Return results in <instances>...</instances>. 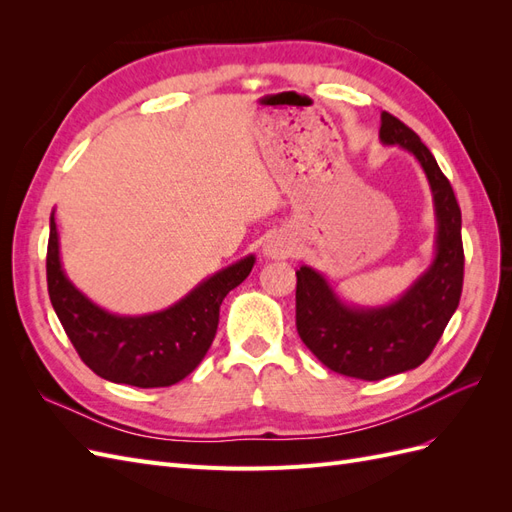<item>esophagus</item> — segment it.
<instances>
[{"label": "esophagus", "instance_id": "obj_1", "mask_svg": "<svg viewBox=\"0 0 512 512\" xmlns=\"http://www.w3.org/2000/svg\"><path fill=\"white\" fill-rule=\"evenodd\" d=\"M262 252H265L269 258H286L290 254V243L282 241L280 237H273V239H267Z\"/></svg>", "mask_w": 512, "mask_h": 512}]
</instances>
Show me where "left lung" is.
I'll use <instances>...</instances> for the list:
<instances>
[{
    "instance_id": "obj_1",
    "label": "left lung",
    "mask_w": 512,
    "mask_h": 512,
    "mask_svg": "<svg viewBox=\"0 0 512 512\" xmlns=\"http://www.w3.org/2000/svg\"><path fill=\"white\" fill-rule=\"evenodd\" d=\"M380 141L408 149L423 166L436 207V258L429 269L382 307H354L312 267L297 269V331L329 369L359 380H382L425 363L455 314L463 288L461 209L451 181L404 121L380 115Z\"/></svg>"
}]
</instances>
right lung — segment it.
I'll list each match as a JSON object with an SVG mask.
<instances>
[{"instance_id": "obj_1", "label": "right lung", "mask_w": 512, "mask_h": 512, "mask_svg": "<svg viewBox=\"0 0 512 512\" xmlns=\"http://www.w3.org/2000/svg\"><path fill=\"white\" fill-rule=\"evenodd\" d=\"M254 262V256L241 258L162 312L117 316L91 303L66 277L51 213L46 284L61 327L94 374L117 384L156 389L183 380L205 359L224 297L250 275Z\"/></svg>"}]
</instances>
